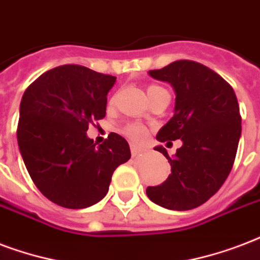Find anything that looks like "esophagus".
<instances>
[{"mask_svg": "<svg viewBox=\"0 0 260 260\" xmlns=\"http://www.w3.org/2000/svg\"><path fill=\"white\" fill-rule=\"evenodd\" d=\"M142 151H143V150H142L140 147L135 146V144H131V152H132V156H138Z\"/></svg>", "mask_w": 260, "mask_h": 260, "instance_id": "esophagus-1", "label": "esophagus"}]
</instances>
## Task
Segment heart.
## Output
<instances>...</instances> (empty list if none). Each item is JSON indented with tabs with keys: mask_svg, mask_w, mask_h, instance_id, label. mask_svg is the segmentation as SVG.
Instances as JSON below:
<instances>
[{
	"mask_svg": "<svg viewBox=\"0 0 260 260\" xmlns=\"http://www.w3.org/2000/svg\"><path fill=\"white\" fill-rule=\"evenodd\" d=\"M159 88H161V87L150 86L147 88V94H152L154 91L159 90ZM122 132H124V135H125L126 138H129L132 142H135V143H143L148 136L147 126L143 125V124H140V122H131V124H128V125L122 129Z\"/></svg>",
	"mask_w": 260,
	"mask_h": 260,
	"instance_id": "heart-1",
	"label": "heart"
}]
</instances>
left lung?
I'll return each instance as SVG.
<instances>
[{"mask_svg":"<svg viewBox=\"0 0 260 260\" xmlns=\"http://www.w3.org/2000/svg\"><path fill=\"white\" fill-rule=\"evenodd\" d=\"M156 80L170 83L176 92L174 114L159 129V142L181 139L170 158L172 173L161 185L146 189L148 199L169 210H191L207 202L222 187L235 162L241 135L237 98L229 83L206 65L180 59L150 71Z\"/></svg>","mask_w":260,"mask_h":260,"instance_id":"1","label":"left lung"}]
</instances>
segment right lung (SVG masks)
<instances>
[{"label": "right lung", "mask_w": 260, "mask_h": 260, "mask_svg": "<svg viewBox=\"0 0 260 260\" xmlns=\"http://www.w3.org/2000/svg\"><path fill=\"white\" fill-rule=\"evenodd\" d=\"M116 77L61 65L31 83L20 104L17 143L34 184L65 209H86L108 193L113 172L131 158L129 144L109 135L96 144L90 124L106 116Z\"/></svg>", "instance_id": "right-lung-1"}]
</instances>
